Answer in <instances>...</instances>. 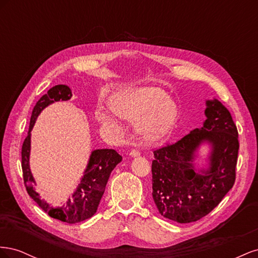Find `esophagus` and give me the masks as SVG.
Instances as JSON below:
<instances>
[{"label": "esophagus", "instance_id": "esophagus-1", "mask_svg": "<svg viewBox=\"0 0 258 258\" xmlns=\"http://www.w3.org/2000/svg\"><path fill=\"white\" fill-rule=\"evenodd\" d=\"M129 155L131 156V157H137V156L140 155V152L138 150H131V152L129 153Z\"/></svg>", "mask_w": 258, "mask_h": 258}]
</instances>
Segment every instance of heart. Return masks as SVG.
I'll return each mask as SVG.
<instances>
[{"label":"heart","instance_id":"heart-1","mask_svg":"<svg viewBox=\"0 0 258 258\" xmlns=\"http://www.w3.org/2000/svg\"><path fill=\"white\" fill-rule=\"evenodd\" d=\"M112 105H99L96 112L98 121L103 126L119 127V116L134 121L137 134L145 141H158L172 130L177 117L174 101L156 87L129 88L117 92Z\"/></svg>","mask_w":258,"mask_h":258}]
</instances>
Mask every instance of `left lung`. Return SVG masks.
Returning a JSON list of instances; mask_svg holds the SVG:
<instances>
[{
	"mask_svg": "<svg viewBox=\"0 0 258 258\" xmlns=\"http://www.w3.org/2000/svg\"><path fill=\"white\" fill-rule=\"evenodd\" d=\"M207 119L174 144L154 151L153 199L159 213L179 224L209 214L235 184L238 130L229 111L213 98L206 101ZM209 145L207 165L197 168L200 146Z\"/></svg>",
	"mask_w": 258,
	"mask_h": 258,
	"instance_id": "8db88e82",
	"label": "left lung"
}]
</instances>
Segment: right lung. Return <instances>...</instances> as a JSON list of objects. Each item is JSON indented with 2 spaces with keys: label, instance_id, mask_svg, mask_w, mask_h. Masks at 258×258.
<instances>
[{
  "label": "right lung",
  "instance_id": "add662e5",
  "mask_svg": "<svg viewBox=\"0 0 258 258\" xmlns=\"http://www.w3.org/2000/svg\"><path fill=\"white\" fill-rule=\"evenodd\" d=\"M71 98L72 91L68 86L57 85L50 88L46 95L37 101L31 115L28 136L22 144L21 167L27 191L38 207L52 218L69 224H76L88 220L92 215H95L100 200L104 194L108 177L114 168L121 161L122 157L116 151L108 150V148L92 151L87 167L84 170V175L64 205L61 207H52L41 199L40 194L34 188L35 179L30 169L31 131L34 127L38 115L45 107L58 101H68Z\"/></svg>",
  "mask_w": 258,
  "mask_h": 258
}]
</instances>
